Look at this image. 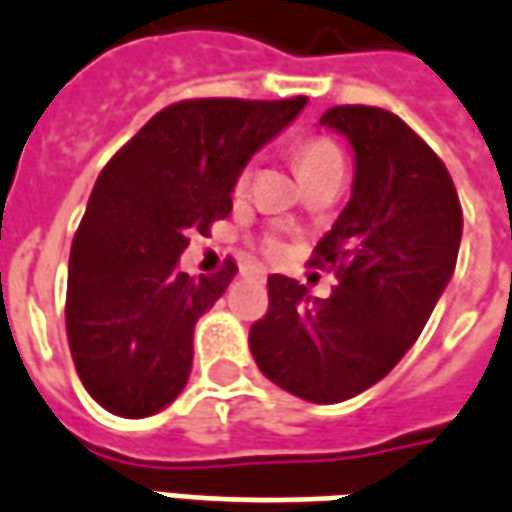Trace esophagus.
<instances>
[{
  "mask_svg": "<svg viewBox=\"0 0 512 512\" xmlns=\"http://www.w3.org/2000/svg\"><path fill=\"white\" fill-rule=\"evenodd\" d=\"M250 276L259 278V281H264V278H267V273H264V270H250Z\"/></svg>",
  "mask_w": 512,
  "mask_h": 512,
  "instance_id": "esophagus-1",
  "label": "esophagus"
}]
</instances>
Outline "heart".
Here are the masks:
<instances>
[{"mask_svg": "<svg viewBox=\"0 0 512 512\" xmlns=\"http://www.w3.org/2000/svg\"><path fill=\"white\" fill-rule=\"evenodd\" d=\"M343 158H340V150H337V144L329 142V139H306V142L298 147V167H301V175H309V172H315L320 167H329V164H340ZM250 183V167L242 169L239 172V178H236V189L242 192L245 186Z\"/></svg>", "mask_w": 512, "mask_h": 512, "instance_id": "b5f03b06", "label": "heart"}]
</instances>
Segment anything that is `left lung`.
Here are the masks:
<instances>
[{"mask_svg":"<svg viewBox=\"0 0 512 512\" xmlns=\"http://www.w3.org/2000/svg\"><path fill=\"white\" fill-rule=\"evenodd\" d=\"M320 125L354 150L351 200L312 256L340 284L312 301L295 278H267L250 354L281 390L337 404L384 379L424 331L457 264L463 209L449 169L396 114L337 105Z\"/></svg>","mask_w":512,"mask_h":512,"instance_id":"1","label":"left lung"}]
</instances>
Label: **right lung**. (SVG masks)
Here are the masks:
<instances>
[{
    "label": "right lung",
    "instance_id": "obj_1",
    "mask_svg": "<svg viewBox=\"0 0 512 512\" xmlns=\"http://www.w3.org/2000/svg\"><path fill=\"white\" fill-rule=\"evenodd\" d=\"M292 100H183L105 164L69 256L66 337L80 382L119 418H147L181 396L195 323L236 276L192 278L178 259L192 234L231 214L250 155L301 114Z\"/></svg>",
    "mask_w": 512,
    "mask_h": 512
}]
</instances>
